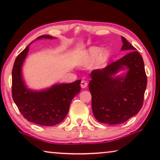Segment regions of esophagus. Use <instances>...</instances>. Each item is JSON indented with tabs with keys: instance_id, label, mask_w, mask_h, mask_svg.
I'll return each mask as SVG.
<instances>
[{
	"instance_id": "1",
	"label": "esophagus",
	"mask_w": 160,
	"mask_h": 160,
	"mask_svg": "<svg viewBox=\"0 0 160 160\" xmlns=\"http://www.w3.org/2000/svg\"><path fill=\"white\" fill-rule=\"evenodd\" d=\"M80 86H81V88H87L88 82L85 80H82V81H81V83H80Z\"/></svg>"
}]
</instances>
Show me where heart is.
<instances>
[{"label": "heart", "mask_w": 160, "mask_h": 160, "mask_svg": "<svg viewBox=\"0 0 160 160\" xmlns=\"http://www.w3.org/2000/svg\"><path fill=\"white\" fill-rule=\"evenodd\" d=\"M108 56L107 50H102V48L98 46H92L82 53L78 60V63L81 65H85L93 62L92 68H98L102 64Z\"/></svg>", "instance_id": "obj_1"}]
</instances>
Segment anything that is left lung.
Masks as SVG:
<instances>
[{
  "mask_svg": "<svg viewBox=\"0 0 160 160\" xmlns=\"http://www.w3.org/2000/svg\"><path fill=\"white\" fill-rule=\"evenodd\" d=\"M121 38V50L130 52L90 73L89 90L93 115L100 122L108 125L123 123L139 112L148 83L142 57L125 38ZM125 69L126 73L116 75Z\"/></svg>",
  "mask_w": 160,
  "mask_h": 160,
  "instance_id": "left-lung-1",
  "label": "left lung"
}]
</instances>
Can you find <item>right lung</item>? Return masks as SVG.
<instances>
[{
  "mask_svg": "<svg viewBox=\"0 0 160 160\" xmlns=\"http://www.w3.org/2000/svg\"><path fill=\"white\" fill-rule=\"evenodd\" d=\"M42 38H55L41 35L35 40ZM31 43L18 55L15 60L12 71V99L22 115L28 121L42 126H53L61 122L65 118L71 101L80 91L81 80L55 84L42 90L28 88L22 75V66Z\"/></svg>",
  "mask_w": 160,
  "mask_h": 160,
  "instance_id": "right-lung-1",
  "label": "right lung"
}]
</instances>
